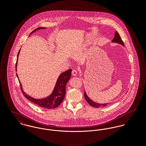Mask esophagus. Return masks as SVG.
Returning <instances> with one entry per match:
<instances>
[{
  "label": "esophagus",
  "mask_w": 146,
  "mask_h": 146,
  "mask_svg": "<svg viewBox=\"0 0 146 146\" xmlns=\"http://www.w3.org/2000/svg\"><path fill=\"white\" fill-rule=\"evenodd\" d=\"M78 74V71L76 70H73L72 71V75L74 76H76Z\"/></svg>",
  "instance_id": "1"
}]
</instances>
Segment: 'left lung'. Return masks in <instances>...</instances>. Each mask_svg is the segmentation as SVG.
I'll use <instances>...</instances> for the list:
<instances>
[{
    "mask_svg": "<svg viewBox=\"0 0 146 146\" xmlns=\"http://www.w3.org/2000/svg\"><path fill=\"white\" fill-rule=\"evenodd\" d=\"M112 42H116V43H118V44H120L121 45H122L123 46H124V42H123V40H121L120 36V35L119 34V33L116 31L115 32V35H114V38L113 39H112ZM84 97H85V100L88 102V103L89 104H90V106L94 107H96V108H99V107H105L106 106L107 104H98V103H96L95 102H94L93 101H92L90 98H89V97L88 96L87 94L86 93V92L84 90Z\"/></svg>",
    "mask_w": 146,
    "mask_h": 146,
    "instance_id": "1",
    "label": "left lung"
}]
</instances>
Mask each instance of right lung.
Returning a JSON list of instances; mask_svg holds the SVG:
<instances>
[{"instance_id": "right-lung-1", "label": "right lung", "mask_w": 146, "mask_h": 146, "mask_svg": "<svg viewBox=\"0 0 146 146\" xmlns=\"http://www.w3.org/2000/svg\"><path fill=\"white\" fill-rule=\"evenodd\" d=\"M45 27H38L33 31L30 35L35 31H36L40 29H45ZM20 49L18 53L17 57V62L16 64V70L17 71V61L19 58V56L20 52ZM71 69H69L67 70L65 72H63L62 74H61L56 82V83L55 85V86L54 88V89L52 92V93L48 97L40 98V99H36L30 96L27 94L23 90L21 82L19 79V76L16 73V75L18 78V79L19 80V82L21 85V89L22 92V93L23 96L29 100L31 101L32 102L34 103L35 104H38V106L42 107V108H46V109H53L57 107H58L60 104L62 103V102L65 97L66 94V85L67 83L69 81L71 75Z\"/></svg>"}]
</instances>
